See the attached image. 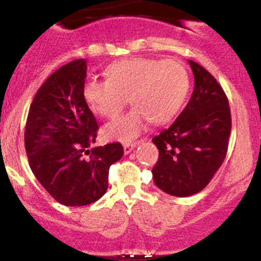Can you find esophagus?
Wrapping results in <instances>:
<instances>
[{"instance_id":"1","label":"esophagus","mask_w":261,"mask_h":261,"mask_svg":"<svg viewBox=\"0 0 261 261\" xmlns=\"http://www.w3.org/2000/svg\"><path fill=\"white\" fill-rule=\"evenodd\" d=\"M139 145V143L138 141H135V143H126V144H123V152H125V154H130L131 151H133L134 149H135L136 146Z\"/></svg>"}]
</instances>
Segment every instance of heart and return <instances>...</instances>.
<instances>
[{"label": "heart", "mask_w": 261, "mask_h": 261, "mask_svg": "<svg viewBox=\"0 0 261 261\" xmlns=\"http://www.w3.org/2000/svg\"><path fill=\"white\" fill-rule=\"evenodd\" d=\"M109 80H89L83 84V98L92 112L115 118L130 98L134 109L105 126V138L130 141L155 125L172 120L186 102L189 74L177 60L126 58L107 68Z\"/></svg>", "instance_id": "b5f03b06"}]
</instances>
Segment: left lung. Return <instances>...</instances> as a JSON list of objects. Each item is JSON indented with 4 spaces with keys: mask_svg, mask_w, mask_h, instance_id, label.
Masks as SVG:
<instances>
[{
    "mask_svg": "<svg viewBox=\"0 0 261 261\" xmlns=\"http://www.w3.org/2000/svg\"><path fill=\"white\" fill-rule=\"evenodd\" d=\"M194 89L177 120L152 143L159 159L152 168L158 188L175 197L201 192L222 165L231 133V112L222 87L210 72L188 60Z\"/></svg>",
    "mask_w": 261,
    "mask_h": 261,
    "instance_id": "1",
    "label": "left lung"
}]
</instances>
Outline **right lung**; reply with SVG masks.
Instances as JSON below:
<instances>
[{"mask_svg": "<svg viewBox=\"0 0 261 261\" xmlns=\"http://www.w3.org/2000/svg\"><path fill=\"white\" fill-rule=\"evenodd\" d=\"M87 63L55 70L36 92L25 127V149L36 179L69 207L98 201L109 188L110 167L122 158L120 143L92 147L98 125L83 98Z\"/></svg>", "mask_w": 261, "mask_h": 261, "instance_id": "1", "label": "right lung"}]
</instances>
